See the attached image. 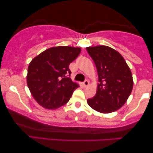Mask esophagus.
Segmentation results:
<instances>
[{
	"mask_svg": "<svg viewBox=\"0 0 153 153\" xmlns=\"http://www.w3.org/2000/svg\"><path fill=\"white\" fill-rule=\"evenodd\" d=\"M83 86H84L85 88L87 87L88 85H89V81H87V80L84 81H83Z\"/></svg>",
	"mask_w": 153,
	"mask_h": 153,
	"instance_id": "1",
	"label": "esophagus"
}]
</instances>
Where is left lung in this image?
Returning <instances> with one entry per match:
<instances>
[{
	"mask_svg": "<svg viewBox=\"0 0 153 153\" xmlns=\"http://www.w3.org/2000/svg\"><path fill=\"white\" fill-rule=\"evenodd\" d=\"M95 62L99 83L95 97L87 100L94 110L103 114L116 111L124 105L133 88L130 69L122 56L112 48H86Z\"/></svg>",
	"mask_w": 153,
	"mask_h": 153,
	"instance_id": "8db88e82",
	"label": "left lung"
}]
</instances>
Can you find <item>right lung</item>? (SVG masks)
<instances>
[{"label":"right lung","instance_id":"obj_1","mask_svg":"<svg viewBox=\"0 0 153 153\" xmlns=\"http://www.w3.org/2000/svg\"><path fill=\"white\" fill-rule=\"evenodd\" d=\"M80 48H49L33 58L27 74V85L39 105L56 109L68 103L79 85L71 80L69 65L78 57Z\"/></svg>","mask_w":153,"mask_h":153}]
</instances>
